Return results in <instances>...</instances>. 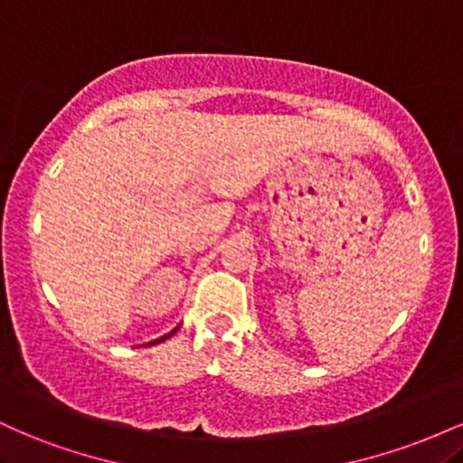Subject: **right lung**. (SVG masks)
<instances>
[{"mask_svg": "<svg viewBox=\"0 0 463 463\" xmlns=\"http://www.w3.org/2000/svg\"><path fill=\"white\" fill-rule=\"evenodd\" d=\"M178 328H180V324H178V326H176V328H174V331H169L167 335H163V337L154 339V342H150V344H146V346H154V344H161V342H165V339H167V337H172V335H174V333H176V331H178Z\"/></svg>", "mask_w": 463, "mask_h": 463, "instance_id": "1", "label": "right lung"}]
</instances>
